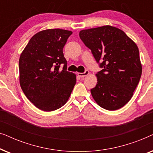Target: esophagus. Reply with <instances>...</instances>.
Returning a JSON list of instances; mask_svg holds the SVG:
<instances>
[{
    "mask_svg": "<svg viewBox=\"0 0 153 153\" xmlns=\"http://www.w3.org/2000/svg\"><path fill=\"white\" fill-rule=\"evenodd\" d=\"M77 74H78V76H79L80 77H84L85 76H88V75L89 74V71L88 70H85L83 73L78 72V73H77Z\"/></svg>",
    "mask_w": 153,
    "mask_h": 153,
    "instance_id": "34e87169",
    "label": "esophagus"
}]
</instances>
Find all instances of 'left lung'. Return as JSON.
<instances>
[{"label": "left lung", "mask_w": 153, "mask_h": 153, "mask_svg": "<svg viewBox=\"0 0 153 153\" xmlns=\"http://www.w3.org/2000/svg\"><path fill=\"white\" fill-rule=\"evenodd\" d=\"M79 37L91 50L102 70L91 90L98 105L108 111L125 106L132 97L139 82L142 65L137 45L122 30L103 26L82 30Z\"/></svg>", "instance_id": "1"}]
</instances>
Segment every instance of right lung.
<instances>
[{"label": "right lung", "mask_w": 153, "mask_h": 153, "mask_svg": "<svg viewBox=\"0 0 153 153\" xmlns=\"http://www.w3.org/2000/svg\"><path fill=\"white\" fill-rule=\"evenodd\" d=\"M70 30L47 29L31 37L21 53L19 82L26 97L39 109L52 111L68 102L76 76L67 71L62 49ZM64 65L62 70L60 64Z\"/></svg>", "instance_id": "1"}]
</instances>
